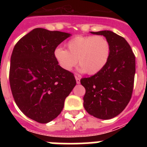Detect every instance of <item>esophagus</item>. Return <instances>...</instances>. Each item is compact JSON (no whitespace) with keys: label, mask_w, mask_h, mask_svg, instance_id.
<instances>
[{"label":"esophagus","mask_w":147,"mask_h":147,"mask_svg":"<svg viewBox=\"0 0 147 147\" xmlns=\"http://www.w3.org/2000/svg\"><path fill=\"white\" fill-rule=\"evenodd\" d=\"M75 78H76V83L77 84H80V78L78 77V76H75Z\"/></svg>","instance_id":"esophagus-1"}]
</instances>
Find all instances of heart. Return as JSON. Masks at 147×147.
Segmentation results:
<instances>
[{"instance_id": "1", "label": "heart", "mask_w": 147, "mask_h": 147, "mask_svg": "<svg viewBox=\"0 0 147 147\" xmlns=\"http://www.w3.org/2000/svg\"><path fill=\"white\" fill-rule=\"evenodd\" d=\"M67 50L57 48L54 59L59 67L71 71L78 63L80 72L89 75L98 74L106 66L111 53L108 40L102 36H76L66 43Z\"/></svg>"}]
</instances>
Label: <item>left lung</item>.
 <instances>
[{"label": "left lung", "instance_id": "left-lung-1", "mask_svg": "<svg viewBox=\"0 0 147 147\" xmlns=\"http://www.w3.org/2000/svg\"><path fill=\"white\" fill-rule=\"evenodd\" d=\"M103 35L110 44L108 62L96 74L80 80L85 87L84 107L90 115L110 119L124 110L132 97L136 74V57L124 37L111 31L91 32Z\"/></svg>", "mask_w": 147, "mask_h": 147}]
</instances>
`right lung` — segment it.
Returning a JSON list of instances; mask_svg holds the SVG:
<instances>
[{
	"label": "right lung",
	"instance_id": "obj_1",
	"mask_svg": "<svg viewBox=\"0 0 147 147\" xmlns=\"http://www.w3.org/2000/svg\"><path fill=\"white\" fill-rule=\"evenodd\" d=\"M70 35L37 28L13 49L9 69L12 96L27 117L41 124L60 114L65 98L76 85L74 74L62 69L54 57V50Z\"/></svg>",
	"mask_w": 147,
	"mask_h": 147
}]
</instances>
